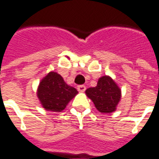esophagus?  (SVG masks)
<instances>
[{"instance_id": "esophagus-1", "label": "esophagus", "mask_w": 159, "mask_h": 159, "mask_svg": "<svg viewBox=\"0 0 159 159\" xmlns=\"http://www.w3.org/2000/svg\"><path fill=\"white\" fill-rule=\"evenodd\" d=\"M77 89H78V91H79L80 92H84L86 88H85V85H78Z\"/></svg>"}]
</instances>
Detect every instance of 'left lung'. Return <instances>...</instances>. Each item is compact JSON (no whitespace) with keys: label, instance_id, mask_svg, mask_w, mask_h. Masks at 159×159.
Listing matches in <instances>:
<instances>
[{"label":"left lung","instance_id":"obj_1","mask_svg":"<svg viewBox=\"0 0 159 159\" xmlns=\"http://www.w3.org/2000/svg\"><path fill=\"white\" fill-rule=\"evenodd\" d=\"M85 94L100 113H112L116 110L121 98V91L113 79L104 75L98 79L95 87H90Z\"/></svg>","mask_w":159,"mask_h":159}]
</instances>
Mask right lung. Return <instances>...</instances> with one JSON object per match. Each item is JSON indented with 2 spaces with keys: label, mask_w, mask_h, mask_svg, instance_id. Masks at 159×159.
Masks as SVG:
<instances>
[{
  "label": "right lung",
  "mask_w": 159,
  "mask_h": 159,
  "mask_svg": "<svg viewBox=\"0 0 159 159\" xmlns=\"http://www.w3.org/2000/svg\"><path fill=\"white\" fill-rule=\"evenodd\" d=\"M77 94V90L67 85L56 72H49L43 78L37 90L43 108L52 112L62 111Z\"/></svg>",
  "instance_id": "add662e5"
}]
</instances>
